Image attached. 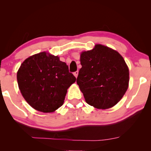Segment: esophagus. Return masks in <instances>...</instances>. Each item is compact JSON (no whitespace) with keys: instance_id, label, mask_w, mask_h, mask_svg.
Masks as SVG:
<instances>
[{"instance_id":"1","label":"esophagus","mask_w":151,"mask_h":151,"mask_svg":"<svg viewBox=\"0 0 151 151\" xmlns=\"http://www.w3.org/2000/svg\"><path fill=\"white\" fill-rule=\"evenodd\" d=\"M78 75V70H76V72L74 73V75H75V76L76 78H77Z\"/></svg>"}]
</instances>
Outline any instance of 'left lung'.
Segmentation results:
<instances>
[{
  "mask_svg": "<svg viewBox=\"0 0 151 151\" xmlns=\"http://www.w3.org/2000/svg\"><path fill=\"white\" fill-rule=\"evenodd\" d=\"M82 68L76 83L89 105L106 109L115 105L129 87V70L122 56L112 48L96 45L81 54Z\"/></svg>",
  "mask_w": 151,
  "mask_h": 151,
  "instance_id": "obj_1",
  "label": "left lung"
}]
</instances>
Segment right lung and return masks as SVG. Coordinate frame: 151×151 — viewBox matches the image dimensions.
Masks as SVG:
<instances>
[{"mask_svg":"<svg viewBox=\"0 0 151 151\" xmlns=\"http://www.w3.org/2000/svg\"><path fill=\"white\" fill-rule=\"evenodd\" d=\"M17 78L25 101L42 112H52L62 106L67 89L76 81L65 63L46 52L27 58Z\"/></svg>","mask_w":151,"mask_h":151,"instance_id":"1","label":"right lung"}]
</instances>
